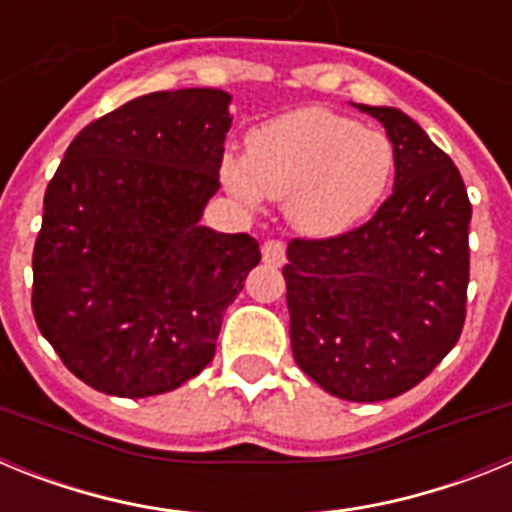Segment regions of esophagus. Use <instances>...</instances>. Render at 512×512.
Wrapping results in <instances>:
<instances>
[{"mask_svg": "<svg viewBox=\"0 0 512 512\" xmlns=\"http://www.w3.org/2000/svg\"><path fill=\"white\" fill-rule=\"evenodd\" d=\"M261 253H264V264L269 266H282L284 261H287V246H284V241H279V238L266 241Z\"/></svg>", "mask_w": 512, "mask_h": 512, "instance_id": "34e87169", "label": "esophagus"}]
</instances>
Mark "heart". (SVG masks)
<instances>
[{"instance_id": "obj_1", "label": "heart", "mask_w": 512, "mask_h": 512, "mask_svg": "<svg viewBox=\"0 0 512 512\" xmlns=\"http://www.w3.org/2000/svg\"><path fill=\"white\" fill-rule=\"evenodd\" d=\"M395 171V146L374 128L325 107H300L261 122L246 156L223 158V182L246 205L287 202L292 223L310 235L354 228L377 207Z\"/></svg>"}]
</instances>
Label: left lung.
Here are the masks:
<instances>
[{
    "instance_id": "1",
    "label": "left lung",
    "mask_w": 512,
    "mask_h": 512,
    "mask_svg": "<svg viewBox=\"0 0 512 512\" xmlns=\"http://www.w3.org/2000/svg\"><path fill=\"white\" fill-rule=\"evenodd\" d=\"M377 117L395 146V189L364 225L287 248L297 366L330 395L379 402L413 390L467 320L472 202L459 169L395 107Z\"/></svg>"
}]
</instances>
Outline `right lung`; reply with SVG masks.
Segmentation results:
<instances>
[{
    "instance_id": "add662e5",
    "label": "right lung",
    "mask_w": 512,
    "mask_h": 512,
    "mask_svg": "<svg viewBox=\"0 0 512 512\" xmlns=\"http://www.w3.org/2000/svg\"><path fill=\"white\" fill-rule=\"evenodd\" d=\"M228 102L179 89L122 104L71 140L45 189L35 323L104 395L151 397L197 377L261 261L251 235L200 225L220 189Z\"/></svg>"
}]
</instances>
